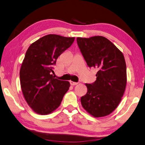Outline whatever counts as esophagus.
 Wrapping results in <instances>:
<instances>
[{"instance_id": "obj_1", "label": "esophagus", "mask_w": 145, "mask_h": 145, "mask_svg": "<svg viewBox=\"0 0 145 145\" xmlns=\"http://www.w3.org/2000/svg\"><path fill=\"white\" fill-rule=\"evenodd\" d=\"M70 83H71V85H72V86L76 85H78V83H77V82H72V81H70Z\"/></svg>"}]
</instances>
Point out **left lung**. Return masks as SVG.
I'll return each mask as SVG.
<instances>
[{
	"label": "left lung",
	"instance_id": "1",
	"mask_svg": "<svg viewBox=\"0 0 145 145\" xmlns=\"http://www.w3.org/2000/svg\"><path fill=\"white\" fill-rule=\"evenodd\" d=\"M80 52L89 67L97 69V79L87 84V93L81 98L83 108L94 117L110 115L120 103L127 83L123 53L107 38L78 37Z\"/></svg>",
	"mask_w": 145,
	"mask_h": 145
}]
</instances>
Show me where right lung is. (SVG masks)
<instances>
[{
	"label": "right lung",
	"instance_id": "1",
	"mask_svg": "<svg viewBox=\"0 0 145 145\" xmlns=\"http://www.w3.org/2000/svg\"><path fill=\"white\" fill-rule=\"evenodd\" d=\"M74 37L49 34L28 48L20 71L23 94L29 106L39 115H48L58 108L70 83L54 78L53 66L69 48Z\"/></svg>",
	"mask_w": 145,
	"mask_h": 145
}]
</instances>
